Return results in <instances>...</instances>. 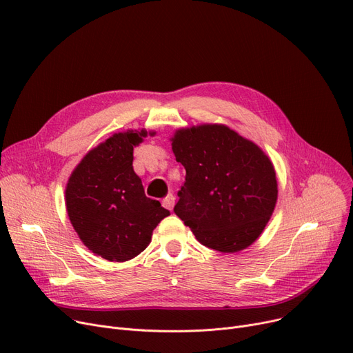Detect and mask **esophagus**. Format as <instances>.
I'll use <instances>...</instances> for the list:
<instances>
[{
  "label": "esophagus",
  "mask_w": 353,
  "mask_h": 353,
  "mask_svg": "<svg viewBox=\"0 0 353 353\" xmlns=\"http://www.w3.org/2000/svg\"><path fill=\"white\" fill-rule=\"evenodd\" d=\"M163 206L165 208V209H169V210H172L173 209V206H174V196L170 193V194H167L164 199H163Z\"/></svg>",
  "instance_id": "1"
}]
</instances>
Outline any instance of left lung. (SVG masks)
Instances as JSON below:
<instances>
[{
	"mask_svg": "<svg viewBox=\"0 0 353 353\" xmlns=\"http://www.w3.org/2000/svg\"><path fill=\"white\" fill-rule=\"evenodd\" d=\"M176 160L186 169L174 213L199 242L221 253L249 248L277 201L273 163L261 147L225 124L176 130Z\"/></svg>",
	"mask_w": 353,
	"mask_h": 353,
	"instance_id": "8db88e82",
	"label": "left lung"
}]
</instances>
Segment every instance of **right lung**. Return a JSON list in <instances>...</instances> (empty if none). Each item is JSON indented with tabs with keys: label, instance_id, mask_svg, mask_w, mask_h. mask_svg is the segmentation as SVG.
Wrapping results in <instances>:
<instances>
[{
	"label": "right lung",
	"instance_id": "1",
	"mask_svg": "<svg viewBox=\"0 0 353 353\" xmlns=\"http://www.w3.org/2000/svg\"><path fill=\"white\" fill-rule=\"evenodd\" d=\"M143 137L144 128L108 137L83 157L65 188L74 230L88 250L110 262L140 254L150 245L156 226L170 214L160 201L144 194L133 170V150Z\"/></svg>",
	"mask_w": 353,
	"mask_h": 353
}]
</instances>
